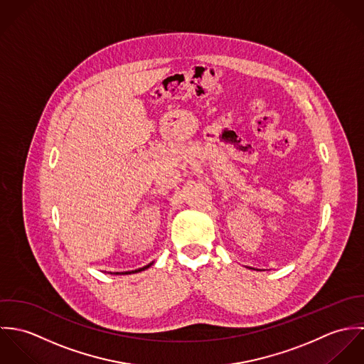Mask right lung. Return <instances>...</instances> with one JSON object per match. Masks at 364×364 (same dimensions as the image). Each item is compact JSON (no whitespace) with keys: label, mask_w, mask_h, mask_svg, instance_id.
Instances as JSON below:
<instances>
[{"label":"right lung","mask_w":364,"mask_h":364,"mask_svg":"<svg viewBox=\"0 0 364 364\" xmlns=\"http://www.w3.org/2000/svg\"><path fill=\"white\" fill-rule=\"evenodd\" d=\"M153 263H154V262H151V263H149V264H146V266H143V267H140V269L132 270V272H114V273H112V272H110V274H132V273H137V272H141V270H146V269H149V267H150Z\"/></svg>","instance_id":"1"}]
</instances>
